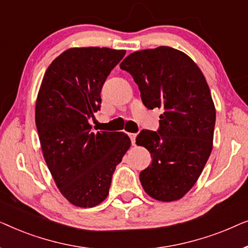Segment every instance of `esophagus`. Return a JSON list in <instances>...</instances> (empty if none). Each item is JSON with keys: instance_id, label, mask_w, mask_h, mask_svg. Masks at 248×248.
I'll list each match as a JSON object with an SVG mask.
<instances>
[{"instance_id": "34e87169", "label": "esophagus", "mask_w": 248, "mask_h": 248, "mask_svg": "<svg viewBox=\"0 0 248 248\" xmlns=\"http://www.w3.org/2000/svg\"><path fill=\"white\" fill-rule=\"evenodd\" d=\"M128 137H130V139H131V142H132V144H135V139H137V134L135 133H128Z\"/></svg>"}]
</instances>
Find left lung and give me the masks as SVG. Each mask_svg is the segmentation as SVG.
<instances>
[{
  "label": "left lung",
  "instance_id": "left-lung-1",
  "mask_svg": "<svg viewBox=\"0 0 248 248\" xmlns=\"http://www.w3.org/2000/svg\"><path fill=\"white\" fill-rule=\"evenodd\" d=\"M120 67L133 77L145 107L164 109L158 132L137 137L152 157L140 172L142 187L158 201H177L194 186L212 150L216 107L205 78L191 57L168 46L132 53Z\"/></svg>",
  "mask_w": 248,
  "mask_h": 248
}]
</instances>
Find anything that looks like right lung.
<instances>
[{"mask_svg": "<svg viewBox=\"0 0 248 248\" xmlns=\"http://www.w3.org/2000/svg\"><path fill=\"white\" fill-rule=\"evenodd\" d=\"M126 50L72 47L44 74L35 121L47 167L62 195L73 205L93 208L109 193L115 168L131 147L127 134L91 132L100 91Z\"/></svg>", "mask_w": 248, "mask_h": 248, "instance_id": "1", "label": "right lung"}]
</instances>
